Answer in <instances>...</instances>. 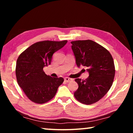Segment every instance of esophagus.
I'll return each mask as SVG.
<instances>
[{"instance_id":"obj_1","label":"esophagus","mask_w":133,"mask_h":133,"mask_svg":"<svg viewBox=\"0 0 133 133\" xmlns=\"http://www.w3.org/2000/svg\"><path fill=\"white\" fill-rule=\"evenodd\" d=\"M73 79H72L71 78H69V77H65L64 78V81L67 83H69L70 82H71V81H73Z\"/></svg>"}]
</instances>
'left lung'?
<instances>
[{
  "mask_svg": "<svg viewBox=\"0 0 133 133\" xmlns=\"http://www.w3.org/2000/svg\"><path fill=\"white\" fill-rule=\"evenodd\" d=\"M71 43L77 66L87 67L89 73L84 80L75 79L78 88L74 96L83 104H92L111 88L115 76L113 58L106 49L93 40H76Z\"/></svg>",
  "mask_w": 133,
  "mask_h": 133,
  "instance_id": "1",
  "label": "left lung"
}]
</instances>
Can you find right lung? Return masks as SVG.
Returning <instances> with one entry per match:
<instances>
[{"label":"right lung","instance_id":"obj_1","mask_svg":"<svg viewBox=\"0 0 133 133\" xmlns=\"http://www.w3.org/2000/svg\"><path fill=\"white\" fill-rule=\"evenodd\" d=\"M67 40H44L31 45L18 57L16 66L17 82L31 102L43 104L52 99L62 77H51L45 74L43 67L51 64L54 53L62 49Z\"/></svg>","mask_w":133,"mask_h":133}]
</instances>
